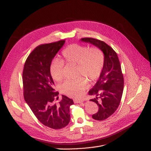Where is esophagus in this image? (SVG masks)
<instances>
[{
    "instance_id": "34e87169",
    "label": "esophagus",
    "mask_w": 151,
    "mask_h": 151,
    "mask_svg": "<svg viewBox=\"0 0 151 151\" xmlns=\"http://www.w3.org/2000/svg\"><path fill=\"white\" fill-rule=\"evenodd\" d=\"M83 101L81 100H74V102L75 104H80V103H82Z\"/></svg>"
}]
</instances>
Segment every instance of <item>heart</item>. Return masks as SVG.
<instances>
[{"label": "heart", "mask_w": 151, "mask_h": 151, "mask_svg": "<svg viewBox=\"0 0 151 151\" xmlns=\"http://www.w3.org/2000/svg\"><path fill=\"white\" fill-rule=\"evenodd\" d=\"M63 61L54 59L51 62L50 71L52 79L58 82L63 78L64 63L77 65L78 76H82L89 82L98 79L105 63L104 53L100 48L87 45L73 44L63 50ZM88 86L87 81L84 77L75 80H66L61 86V92L69 96L79 98Z\"/></svg>", "instance_id": "obj_1"}]
</instances>
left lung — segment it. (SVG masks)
<instances>
[{
  "label": "left lung",
  "instance_id": "left-lung-1",
  "mask_svg": "<svg viewBox=\"0 0 151 151\" xmlns=\"http://www.w3.org/2000/svg\"><path fill=\"white\" fill-rule=\"evenodd\" d=\"M81 41L89 43L103 51L105 63L99 79L89 90V95L94 96L90 101L98 105L99 111L92 115L98 121H103L115 112L122 97L124 79L117 54L105 42L92 38H83Z\"/></svg>",
  "mask_w": 151,
  "mask_h": 151
}]
</instances>
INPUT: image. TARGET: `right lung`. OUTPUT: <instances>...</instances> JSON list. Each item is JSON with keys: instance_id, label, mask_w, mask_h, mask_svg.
Segmentation results:
<instances>
[{"instance_id": "obj_1", "label": "right lung", "mask_w": 151, "mask_h": 151, "mask_svg": "<svg viewBox=\"0 0 151 151\" xmlns=\"http://www.w3.org/2000/svg\"><path fill=\"white\" fill-rule=\"evenodd\" d=\"M65 40L37 46L27 58L23 71V96L27 104L39 121L55 129H61L70 122L72 99L65 95L58 104V92L54 89L50 68L53 58Z\"/></svg>"}]
</instances>
